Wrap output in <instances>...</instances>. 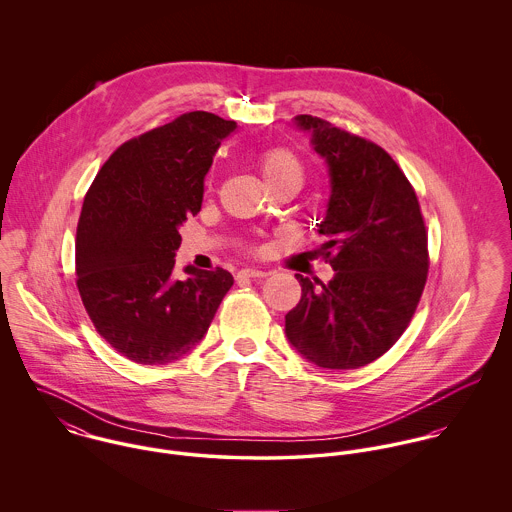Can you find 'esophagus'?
I'll list each match as a JSON object with an SVG mask.
<instances>
[{
  "mask_svg": "<svg viewBox=\"0 0 512 512\" xmlns=\"http://www.w3.org/2000/svg\"><path fill=\"white\" fill-rule=\"evenodd\" d=\"M266 276H268V272L256 270V268H244L236 274V278H240V280H260V278H266Z\"/></svg>",
  "mask_w": 512,
  "mask_h": 512,
  "instance_id": "1",
  "label": "esophagus"
}]
</instances>
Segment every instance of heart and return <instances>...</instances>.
Listing matches in <instances>:
<instances>
[{
    "mask_svg": "<svg viewBox=\"0 0 512 512\" xmlns=\"http://www.w3.org/2000/svg\"><path fill=\"white\" fill-rule=\"evenodd\" d=\"M258 163L268 187L282 185V183H292L295 187H301L303 165L292 149H286V147L266 149L260 155Z\"/></svg>",
    "mask_w": 512,
    "mask_h": 512,
    "instance_id": "b5f03b06",
    "label": "heart"
}]
</instances>
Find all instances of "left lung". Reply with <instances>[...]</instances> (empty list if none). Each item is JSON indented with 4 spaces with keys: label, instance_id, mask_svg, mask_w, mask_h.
Listing matches in <instances>:
<instances>
[{
    "label": "left lung",
    "instance_id": "left-lung-1",
    "mask_svg": "<svg viewBox=\"0 0 512 512\" xmlns=\"http://www.w3.org/2000/svg\"><path fill=\"white\" fill-rule=\"evenodd\" d=\"M313 149L327 161L331 199L319 224L331 282L295 276L301 299L286 315L299 355L347 370L382 357L406 331L428 280V232L414 187L376 144L301 114Z\"/></svg>",
    "mask_w": 512,
    "mask_h": 512
}]
</instances>
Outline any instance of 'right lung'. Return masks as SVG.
Listing matches in <instances>:
<instances>
[{
	"instance_id": "right-lung-1",
	"label": "right lung",
	"mask_w": 512,
	"mask_h": 512,
	"mask_svg": "<svg viewBox=\"0 0 512 512\" xmlns=\"http://www.w3.org/2000/svg\"><path fill=\"white\" fill-rule=\"evenodd\" d=\"M236 122L187 112L118 147L92 181L76 226V288L120 355L167 365L207 333L230 272L185 268L175 278L179 226L203 203V181Z\"/></svg>"
}]
</instances>
